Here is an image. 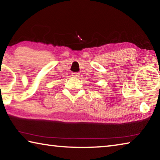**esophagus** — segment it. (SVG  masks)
Wrapping results in <instances>:
<instances>
[{"label":"esophagus","instance_id":"obj_1","mask_svg":"<svg viewBox=\"0 0 160 160\" xmlns=\"http://www.w3.org/2000/svg\"><path fill=\"white\" fill-rule=\"evenodd\" d=\"M71 75L72 77H75V78H78L79 77L80 74L78 73V72H72L71 73Z\"/></svg>","mask_w":160,"mask_h":160}]
</instances>
